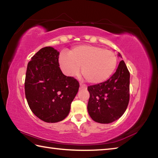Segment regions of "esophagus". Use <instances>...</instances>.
<instances>
[{
	"instance_id": "obj_1",
	"label": "esophagus",
	"mask_w": 158,
	"mask_h": 158,
	"mask_svg": "<svg viewBox=\"0 0 158 158\" xmlns=\"http://www.w3.org/2000/svg\"><path fill=\"white\" fill-rule=\"evenodd\" d=\"M80 89H86V85L85 84H83L81 83H80Z\"/></svg>"
}]
</instances>
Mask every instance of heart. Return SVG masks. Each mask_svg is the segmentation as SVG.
<instances>
[{
  "label": "heart",
  "mask_w": 158,
  "mask_h": 158,
  "mask_svg": "<svg viewBox=\"0 0 158 158\" xmlns=\"http://www.w3.org/2000/svg\"><path fill=\"white\" fill-rule=\"evenodd\" d=\"M58 62L66 75H77L81 67L82 75L88 82L100 84L114 73L117 58L113 52L102 47L80 45L74 47L69 53H61Z\"/></svg>",
  "instance_id": "obj_1"
}]
</instances>
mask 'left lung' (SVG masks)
<instances>
[{
	"label": "left lung",
	"instance_id": "obj_1",
	"mask_svg": "<svg viewBox=\"0 0 158 158\" xmlns=\"http://www.w3.org/2000/svg\"><path fill=\"white\" fill-rule=\"evenodd\" d=\"M118 56L121 57V53ZM130 73L123 60L108 80L90 85L88 111L93 121L111 123L125 113L130 100Z\"/></svg>",
	"mask_w": 158,
	"mask_h": 158
}]
</instances>
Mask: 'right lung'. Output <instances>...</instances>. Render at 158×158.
<instances>
[{
	"label": "right lung",
	"mask_w": 158,
	"mask_h": 158,
	"mask_svg": "<svg viewBox=\"0 0 158 158\" xmlns=\"http://www.w3.org/2000/svg\"><path fill=\"white\" fill-rule=\"evenodd\" d=\"M58 56L59 52L54 48H42L31 58L26 74L25 94L29 107L47 123L59 122L68 116L79 88L75 79L63 74Z\"/></svg>",
	"instance_id": "add662e5"
}]
</instances>
